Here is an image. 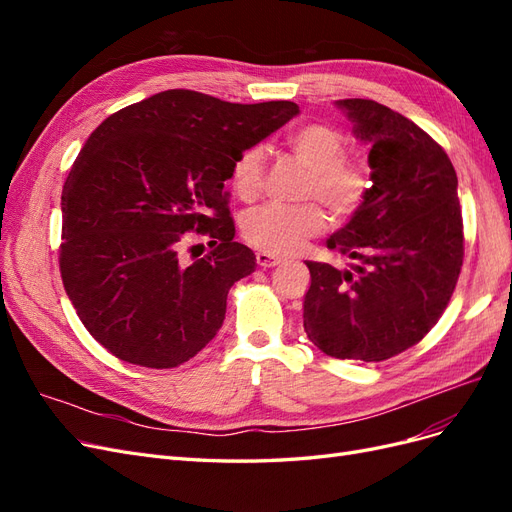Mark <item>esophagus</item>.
Instances as JSON below:
<instances>
[{"label":"esophagus","instance_id":"obj_1","mask_svg":"<svg viewBox=\"0 0 512 512\" xmlns=\"http://www.w3.org/2000/svg\"><path fill=\"white\" fill-rule=\"evenodd\" d=\"M256 262L260 267H275V265H280L282 262V258L280 256H275V254H267V252H258L256 254Z\"/></svg>","mask_w":512,"mask_h":512}]
</instances>
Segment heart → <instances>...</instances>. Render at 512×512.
I'll return each instance as SVG.
<instances>
[{
  "instance_id": "heart-1",
  "label": "heart",
  "mask_w": 512,
  "mask_h": 512,
  "mask_svg": "<svg viewBox=\"0 0 512 512\" xmlns=\"http://www.w3.org/2000/svg\"><path fill=\"white\" fill-rule=\"evenodd\" d=\"M290 156L303 168L301 200H314L299 207L267 205L254 209L241 220L243 239L267 254H292L327 226V213L333 222H348L361 211L371 192V168L363 158L346 153V136L335 126L309 121L286 136ZM265 149L260 145L241 151L230 166V188L243 203H254L265 188Z\"/></svg>"
}]
</instances>
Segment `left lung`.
<instances>
[{"label": "left lung", "mask_w": 512, "mask_h": 512, "mask_svg": "<svg viewBox=\"0 0 512 512\" xmlns=\"http://www.w3.org/2000/svg\"><path fill=\"white\" fill-rule=\"evenodd\" d=\"M339 106L371 143L374 185L327 245L361 265L305 262L303 327L324 354L378 363L421 342L453 297L463 265L457 173L423 128L389 106L361 98Z\"/></svg>", "instance_id": "obj_1"}]
</instances>
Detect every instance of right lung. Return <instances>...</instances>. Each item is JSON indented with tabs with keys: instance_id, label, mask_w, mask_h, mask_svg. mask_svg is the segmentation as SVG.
I'll use <instances>...</instances> for the list:
<instances>
[{
	"instance_id": "add662e5",
	"label": "right lung",
	"mask_w": 512,
	"mask_h": 512,
	"mask_svg": "<svg viewBox=\"0 0 512 512\" xmlns=\"http://www.w3.org/2000/svg\"><path fill=\"white\" fill-rule=\"evenodd\" d=\"M297 113L288 100L232 104L168 89L91 132L61 192L59 271L102 348L170 369L211 342L228 290L256 269L235 241L224 181L241 151ZM196 236L210 250L188 261L182 250Z\"/></svg>"
}]
</instances>
